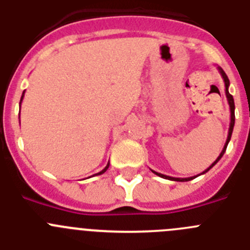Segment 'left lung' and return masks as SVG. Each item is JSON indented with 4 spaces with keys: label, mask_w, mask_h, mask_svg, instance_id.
Instances as JSON below:
<instances>
[{
    "label": "left lung",
    "mask_w": 250,
    "mask_h": 250,
    "mask_svg": "<svg viewBox=\"0 0 250 250\" xmlns=\"http://www.w3.org/2000/svg\"><path fill=\"white\" fill-rule=\"evenodd\" d=\"M218 71H219L220 76H222V78H223L224 81V86H226V96H227V101H228V104H229V109H230V123H229V130H228V137H227V141H226V145H224L223 149H222V152H220V154L218 156V158L215 159L214 162H213L210 166H209L208 168H207L204 172H202L201 174H204V173L208 172L209 169L212 167H214L215 164L219 162V159L223 157V154L226 153V149H227V146H228L229 141H230V137H231V133H233V128H234V122H235V116H234V109H235V105H234V100H233V96H231L230 93H229L228 88H229V80L228 77H227L226 75V72L223 71V69L220 68V67H218ZM154 174H157L158 177H162V178L164 179H169V181H175V182H188L190 181V179H194L195 177H198V175H201V174H198V175H194V177H188V178H174V177H169V175H166V174H162V173H158V172H154V170H152Z\"/></svg>",
    "instance_id": "1"
}]
</instances>
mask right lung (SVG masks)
<instances>
[{"label": "right lung", "mask_w": 250, "mask_h": 250, "mask_svg": "<svg viewBox=\"0 0 250 250\" xmlns=\"http://www.w3.org/2000/svg\"><path fill=\"white\" fill-rule=\"evenodd\" d=\"M23 97H24V91H23V93H22V97H21V101H20V108H21V103H22V100H23ZM108 167H109V162H108V163H107V166H105V167H104V168H103V169H102V170H101V172H100V173H97V174H98V175H100V174H103V173H104V172H105V170L108 169ZM97 174H94V175H97Z\"/></svg>", "instance_id": "right-lung-1"}]
</instances>
